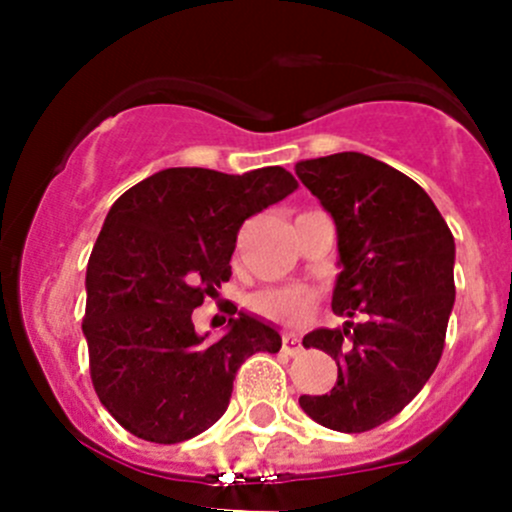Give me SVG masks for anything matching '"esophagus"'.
<instances>
[{"mask_svg": "<svg viewBox=\"0 0 512 512\" xmlns=\"http://www.w3.org/2000/svg\"><path fill=\"white\" fill-rule=\"evenodd\" d=\"M282 352L289 356H297L302 352V342H299V337H294V334H285V337H282Z\"/></svg>", "mask_w": 512, "mask_h": 512, "instance_id": "obj_1", "label": "esophagus"}]
</instances>
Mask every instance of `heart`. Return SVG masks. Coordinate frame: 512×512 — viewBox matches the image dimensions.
<instances>
[{"instance_id":"obj_1","label":"heart","mask_w":512,"mask_h":512,"mask_svg":"<svg viewBox=\"0 0 512 512\" xmlns=\"http://www.w3.org/2000/svg\"><path fill=\"white\" fill-rule=\"evenodd\" d=\"M317 292L304 285H282L257 289L247 297V309L265 322L297 327L317 309Z\"/></svg>"}]
</instances>
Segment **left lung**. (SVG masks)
I'll return each instance as SVG.
<instances>
[{
  "label": "left lung",
  "instance_id": "8db88e82",
  "mask_svg": "<svg viewBox=\"0 0 512 512\" xmlns=\"http://www.w3.org/2000/svg\"><path fill=\"white\" fill-rule=\"evenodd\" d=\"M294 170L337 223L334 314H364L302 339L332 356L339 374L329 394L299 396V406L332 431L364 433L401 414L441 361L456 245L426 190L381 160L334 153Z\"/></svg>",
  "mask_w": 512,
  "mask_h": 512
}]
</instances>
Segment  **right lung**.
<instances>
[{"label": "right lung", "instance_id": "right-lung-1", "mask_svg": "<svg viewBox=\"0 0 512 512\" xmlns=\"http://www.w3.org/2000/svg\"><path fill=\"white\" fill-rule=\"evenodd\" d=\"M297 188L280 165L245 175L168 168L108 210L89 257L81 327L96 396L133 436H198L225 414L242 361L280 352V334L255 317L237 314L215 342L198 337L190 317L230 280L242 223Z\"/></svg>", "mask_w": 512, "mask_h": 512}]
</instances>
